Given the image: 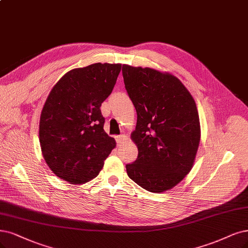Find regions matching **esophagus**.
Masks as SVG:
<instances>
[{"label":"esophagus","instance_id":"1","mask_svg":"<svg viewBox=\"0 0 248 248\" xmlns=\"http://www.w3.org/2000/svg\"><path fill=\"white\" fill-rule=\"evenodd\" d=\"M125 140H126V136H124V135L117 136V137H116V143H117V146H121L122 144H124Z\"/></svg>","mask_w":248,"mask_h":248}]
</instances>
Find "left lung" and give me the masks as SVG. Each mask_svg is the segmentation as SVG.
Listing matches in <instances>:
<instances>
[{"mask_svg": "<svg viewBox=\"0 0 248 248\" xmlns=\"http://www.w3.org/2000/svg\"><path fill=\"white\" fill-rule=\"evenodd\" d=\"M123 77L137 111L131 139L139 152L125 166L127 176L145 190L161 193L193 168L200 142L196 103L171 73L124 64Z\"/></svg>", "mask_w": 248, "mask_h": 248, "instance_id": "obj_1", "label": "left lung"}]
</instances>
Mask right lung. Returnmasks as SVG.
I'll return each mask as SVG.
<instances>
[{
	"mask_svg": "<svg viewBox=\"0 0 248 248\" xmlns=\"http://www.w3.org/2000/svg\"><path fill=\"white\" fill-rule=\"evenodd\" d=\"M122 64L94 63L66 72L44 104L39 138L50 170L69 184L93 180L116 142L103 129L101 104L111 94Z\"/></svg>",
	"mask_w": 248,
	"mask_h": 248,
	"instance_id": "add662e5",
	"label": "right lung"
}]
</instances>
